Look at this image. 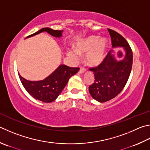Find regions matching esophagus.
Returning a JSON list of instances; mask_svg holds the SVG:
<instances>
[{"mask_svg": "<svg viewBox=\"0 0 150 150\" xmlns=\"http://www.w3.org/2000/svg\"><path fill=\"white\" fill-rule=\"evenodd\" d=\"M86 71L85 68H84V67H81L80 69H79V72L80 73H83L84 71Z\"/></svg>", "mask_w": 150, "mask_h": 150, "instance_id": "1", "label": "esophagus"}]
</instances>
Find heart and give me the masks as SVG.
<instances>
[{
	"label": "heart",
	"instance_id": "obj_1",
	"mask_svg": "<svg viewBox=\"0 0 150 150\" xmlns=\"http://www.w3.org/2000/svg\"><path fill=\"white\" fill-rule=\"evenodd\" d=\"M98 36H90L76 43L75 50H68V55L74 59H78L79 54L87 53L86 61L92 66H98L105 57L107 48V40L105 39H99Z\"/></svg>",
	"mask_w": 150,
	"mask_h": 150
}]
</instances>
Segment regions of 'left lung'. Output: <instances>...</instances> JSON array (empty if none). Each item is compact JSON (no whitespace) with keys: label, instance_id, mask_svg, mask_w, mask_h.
I'll list each match as a JSON object with an SVG mask.
<instances>
[{"label":"left lung","instance_id":"8db88e82","mask_svg":"<svg viewBox=\"0 0 150 150\" xmlns=\"http://www.w3.org/2000/svg\"><path fill=\"white\" fill-rule=\"evenodd\" d=\"M113 48L124 47L123 58L117 60L110 51L98 66L89 68L94 74V82L89 92L94 100L105 102L114 98L126 85L132 66V51L125 38L117 32L108 29ZM121 52V51H119Z\"/></svg>","mask_w":150,"mask_h":150}]
</instances>
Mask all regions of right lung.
Returning a JSON list of instances; mask_svg holds the SVG:
<instances>
[{
  "label": "right lung",
  "mask_w": 150,
  "mask_h": 150,
  "mask_svg": "<svg viewBox=\"0 0 150 150\" xmlns=\"http://www.w3.org/2000/svg\"><path fill=\"white\" fill-rule=\"evenodd\" d=\"M43 31L47 32L55 37L62 36V31L54 30L49 28L40 29L35 33L29 35L30 37ZM79 70V67H70L66 65H60L51 75L44 80L31 81L23 78L19 73V77L27 92L34 98L42 102H52L55 100L66 86L69 78L76 74Z\"/></svg>",
  "instance_id": "1"
}]
</instances>
